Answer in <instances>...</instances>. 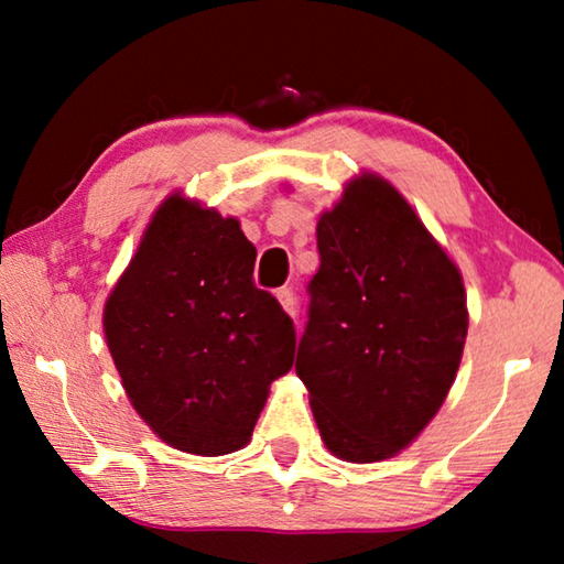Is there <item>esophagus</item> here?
<instances>
[{"label": "esophagus", "instance_id": "obj_1", "mask_svg": "<svg viewBox=\"0 0 564 564\" xmlns=\"http://www.w3.org/2000/svg\"><path fill=\"white\" fill-rule=\"evenodd\" d=\"M275 299H279V303H281V308L289 313V316H293L295 318V308H299V303H295V293H293V289H279V293H275Z\"/></svg>", "mask_w": 564, "mask_h": 564}]
</instances>
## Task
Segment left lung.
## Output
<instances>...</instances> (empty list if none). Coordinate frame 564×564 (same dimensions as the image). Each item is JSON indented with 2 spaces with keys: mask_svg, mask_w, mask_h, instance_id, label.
Here are the masks:
<instances>
[{
  "mask_svg": "<svg viewBox=\"0 0 564 564\" xmlns=\"http://www.w3.org/2000/svg\"><path fill=\"white\" fill-rule=\"evenodd\" d=\"M295 373L346 463L398 455L445 403L467 338L460 269L388 178L360 171L316 226Z\"/></svg>",
  "mask_w": 564,
  "mask_h": 564,
  "instance_id": "left-lung-1",
  "label": "left lung"
}]
</instances>
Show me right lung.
Here are the masks:
<instances>
[{
  "instance_id": "1",
  "label": "right lung",
  "mask_w": 564,
  "mask_h": 564,
  "mask_svg": "<svg viewBox=\"0 0 564 564\" xmlns=\"http://www.w3.org/2000/svg\"><path fill=\"white\" fill-rule=\"evenodd\" d=\"M253 261L238 218L174 191L104 303L133 410L181 453L241 451L271 383L293 368V321L256 289Z\"/></svg>"
}]
</instances>
